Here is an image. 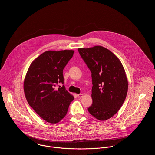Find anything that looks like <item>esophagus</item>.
<instances>
[{
  "instance_id": "obj_1",
  "label": "esophagus",
  "mask_w": 155,
  "mask_h": 155,
  "mask_svg": "<svg viewBox=\"0 0 155 155\" xmlns=\"http://www.w3.org/2000/svg\"><path fill=\"white\" fill-rule=\"evenodd\" d=\"M77 96L78 98H82L84 95L82 94H77Z\"/></svg>"
}]
</instances>
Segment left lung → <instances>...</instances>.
<instances>
[{
	"label": "left lung",
	"mask_w": 155,
	"mask_h": 155,
	"mask_svg": "<svg viewBox=\"0 0 155 155\" xmlns=\"http://www.w3.org/2000/svg\"><path fill=\"white\" fill-rule=\"evenodd\" d=\"M78 51L92 73V104L89 113L106 120L120 109L128 92V82L119 59L101 46L79 48Z\"/></svg>",
	"instance_id": "obj_1"
}]
</instances>
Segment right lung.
I'll list each match as a JSON object with an SVG mask.
<instances>
[{
  "mask_svg": "<svg viewBox=\"0 0 155 155\" xmlns=\"http://www.w3.org/2000/svg\"><path fill=\"white\" fill-rule=\"evenodd\" d=\"M74 51H47L31 63L24 81V91L30 107L44 120L57 124L66 115L74 97L64 85L63 71Z\"/></svg>",
  "mask_w": 155,
  "mask_h": 155,
  "instance_id": "right-lung-1",
  "label": "right lung"
}]
</instances>
